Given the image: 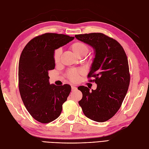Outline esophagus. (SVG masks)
Listing matches in <instances>:
<instances>
[{"mask_svg": "<svg viewBox=\"0 0 149 149\" xmlns=\"http://www.w3.org/2000/svg\"><path fill=\"white\" fill-rule=\"evenodd\" d=\"M76 89H77V88H76V86H71V90H72V91L76 90Z\"/></svg>", "mask_w": 149, "mask_h": 149, "instance_id": "1", "label": "esophagus"}]
</instances>
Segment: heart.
I'll return each instance as SVG.
<instances>
[{
    "label": "heart",
    "instance_id": "heart-1",
    "mask_svg": "<svg viewBox=\"0 0 149 149\" xmlns=\"http://www.w3.org/2000/svg\"><path fill=\"white\" fill-rule=\"evenodd\" d=\"M70 49L78 58L84 56L88 53L89 47L87 44L82 41H75L70 45ZM62 54V49L61 47L55 49L53 53V59L55 64H58L61 59ZM84 71L82 69L71 70L68 71L66 76L68 79L71 82H77L79 79L80 76L84 74Z\"/></svg>",
    "mask_w": 149,
    "mask_h": 149
}]
</instances>
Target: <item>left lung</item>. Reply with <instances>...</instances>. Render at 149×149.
I'll use <instances>...</instances> for the list:
<instances>
[{
    "mask_svg": "<svg viewBox=\"0 0 149 149\" xmlns=\"http://www.w3.org/2000/svg\"><path fill=\"white\" fill-rule=\"evenodd\" d=\"M75 37L94 48L95 58L88 78H94L89 81L97 84L95 90L84 86L78 88L83 94L79 104L88 118L106 122L120 109L127 93L130 80L127 56L117 41L103 33Z\"/></svg>",
    "mask_w": 149,
    "mask_h": 149,
    "instance_id": "obj_1",
    "label": "left lung"
}]
</instances>
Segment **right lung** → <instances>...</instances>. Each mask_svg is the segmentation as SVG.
<instances>
[{
	"mask_svg": "<svg viewBox=\"0 0 149 149\" xmlns=\"http://www.w3.org/2000/svg\"><path fill=\"white\" fill-rule=\"evenodd\" d=\"M74 39L45 33L32 39L22 51L18 71L20 95L27 111L39 122L47 123L57 118L70 93L69 84H50L48 72L54 69V50Z\"/></svg>",
	"mask_w": 149,
	"mask_h": 149,
	"instance_id": "1",
	"label": "right lung"
}]
</instances>
